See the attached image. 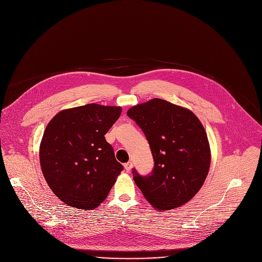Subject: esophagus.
I'll use <instances>...</instances> for the list:
<instances>
[{
    "mask_svg": "<svg viewBox=\"0 0 262 262\" xmlns=\"http://www.w3.org/2000/svg\"><path fill=\"white\" fill-rule=\"evenodd\" d=\"M124 166H125V169H126V171H128V172H129V171L132 169V166H133V165H132V162L130 161V162H127V163H126Z\"/></svg>",
    "mask_w": 262,
    "mask_h": 262,
    "instance_id": "esophagus-1",
    "label": "esophagus"
}]
</instances>
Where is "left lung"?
<instances>
[{"label":"left lung","instance_id":"8db88e82","mask_svg":"<svg viewBox=\"0 0 262 262\" xmlns=\"http://www.w3.org/2000/svg\"><path fill=\"white\" fill-rule=\"evenodd\" d=\"M143 131L154 158L149 176L133 170L145 199L158 211L190 201L202 187L211 165V147L199 119L188 108L155 98L127 112Z\"/></svg>","mask_w":262,"mask_h":262}]
</instances>
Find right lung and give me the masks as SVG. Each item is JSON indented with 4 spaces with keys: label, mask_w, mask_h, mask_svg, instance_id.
<instances>
[{
    "label": "right lung",
    "mask_w": 262,
    "mask_h": 262,
    "mask_svg": "<svg viewBox=\"0 0 262 262\" xmlns=\"http://www.w3.org/2000/svg\"><path fill=\"white\" fill-rule=\"evenodd\" d=\"M120 106L91 103L61 111L47 124L39 148L41 170L59 199L79 210H94L115 185L123 165L105 135Z\"/></svg>",
    "instance_id": "right-lung-1"
}]
</instances>
